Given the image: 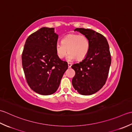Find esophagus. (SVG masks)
<instances>
[{"mask_svg":"<svg viewBox=\"0 0 132 132\" xmlns=\"http://www.w3.org/2000/svg\"><path fill=\"white\" fill-rule=\"evenodd\" d=\"M68 65L69 68H71V66H72V64L70 63H68Z\"/></svg>","mask_w":132,"mask_h":132,"instance_id":"1","label":"esophagus"}]
</instances>
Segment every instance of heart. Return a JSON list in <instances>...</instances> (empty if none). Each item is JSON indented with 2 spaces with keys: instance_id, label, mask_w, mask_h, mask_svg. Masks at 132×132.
Masks as SVG:
<instances>
[{
  "instance_id": "obj_1",
  "label": "heart",
  "mask_w": 132,
  "mask_h": 132,
  "mask_svg": "<svg viewBox=\"0 0 132 132\" xmlns=\"http://www.w3.org/2000/svg\"><path fill=\"white\" fill-rule=\"evenodd\" d=\"M90 43L88 37L84 35L71 34L61 40V44L56 45V52L59 58L65 57L67 53L68 60L71 61L76 59L82 60L87 56L89 50Z\"/></svg>"
}]
</instances>
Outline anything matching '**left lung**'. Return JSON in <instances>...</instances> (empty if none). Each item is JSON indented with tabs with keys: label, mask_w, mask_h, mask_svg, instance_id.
Listing matches in <instances>:
<instances>
[{
	"label": "left lung",
	"mask_w": 132,
	"mask_h": 132,
	"mask_svg": "<svg viewBox=\"0 0 132 132\" xmlns=\"http://www.w3.org/2000/svg\"><path fill=\"white\" fill-rule=\"evenodd\" d=\"M78 31L87 36L90 47L87 56L79 63L71 66L75 71L72 84L82 95H91L105 84L111 64L109 47L103 35L90 29L77 28Z\"/></svg>",
	"instance_id": "1"
}]
</instances>
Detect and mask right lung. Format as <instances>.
Masks as SVG:
<instances>
[{
    "label": "right lung",
    "instance_id": "add662e5",
    "mask_svg": "<svg viewBox=\"0 0 132 132\" xmlns=\"http://www.w3.org/2000/svg\"><path fill=\"white\" fill-rule=\"evenodd\" d=\"M57 39L54 28L42 27L25 43L21 56L23 71L29 87L40 95L54 93L68 69L67 62L56 54Z\"/></svg>",
    "mask_w": 132,
    "mask_h": 132
}]
</instances>
